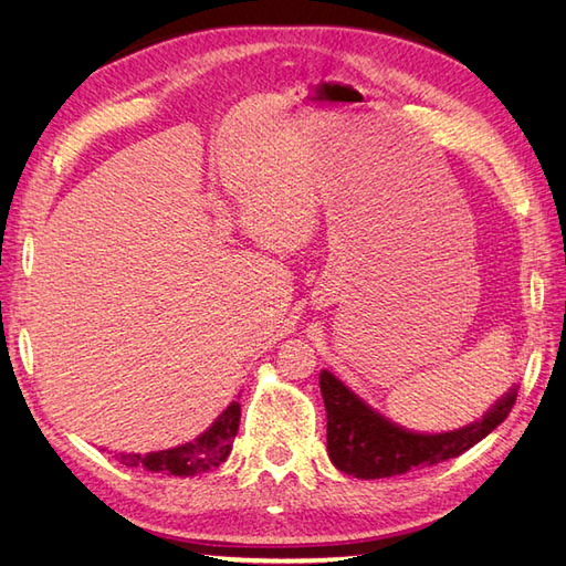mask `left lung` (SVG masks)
Returning a JSON list of instances; mask_svg holds the SVG:
<instances>
[{"mask_svg":"<svg viewBox=\"0 0 566 566\" xmlns=\"http://www.w3.org/2000/svg\"><path fill=\"white\" fill-rule=\"evenodd\" d=\"M318 385L328 416V455L339 472L356 479L394 476L458 458L493 432L517 399V389H510L482 420L455 432L416 434L366 406L333 373L323 370Z\"/></svg>","mask_w":566,"mask_h":566,"instance_id":"obj_1","label":"left lung"}]
</instances>
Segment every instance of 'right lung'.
Wrapping results in <instances>:
<instances>
[{"label":"right lung","mask_w":566,"mask_h":566,"mask_svg":"<svg viewBox=\"0 0 566 566\" xmlns=\"http://www.w3.org/2000/svg\"><path fill=\"white\" fill-rule=\"evenodd\" d=\"M241 422V403L233 401L227 406L208 432H202L196 441H188L184 447L167 449L158 453H115L119 465L148 470V472H165L175 476H193L219 468L227 460L233 447V437Z\"/></svg>","instance_id":"right-lung-1"}]
</instances>
